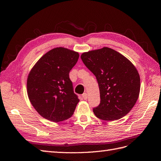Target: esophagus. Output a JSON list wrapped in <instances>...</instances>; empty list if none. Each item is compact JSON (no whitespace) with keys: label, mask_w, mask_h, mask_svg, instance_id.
<instances>
[{"label":"esophagus","mask_w":161,"mask_h":161,"mask_svg":"<svg viewBox=\"0 0 161 161\" xmlns=\"http://www.w3.org/2000/svg\"><path fill=\"white\" fill-rule=\"evenodd\" d=\"M82 98H83L84 99H87V97H88V95H87V93L86 92H85V93H83L82 94Z\"/></svg>","instance_id":"obj_1"}]
</instances>
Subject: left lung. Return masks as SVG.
Segmentation results:
<instances>
[{"instance_id":"1","label":"left lung","mask_w":161,"mask_h":161,"mask_svg":"<svg viewBox=\"0 0 161 161\" xmlns=\"http://www.w3.org/2000/svg\"><path fill=\"white\" fill-rule=\"evenodd\" d=\"M80 58L98 82L101 101L93 108L97 118L114 121L127 115L140 89V75L132 63L108 47L84 52Z\"/></svg>"}]
</instances>
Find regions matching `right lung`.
<instances>
[{"instance_id":"1","label":"right lung","mask_w":161,"mask_h":161,"mask_svg":"<svg viewBox=\"0 0 161 161\" xmlns=\"http://www.w3.org/2000/svg\"><path fill=\"white\" fill-rule=\"evenodd\" d=\"M79 53L56 47L43 55L27 77L29 99L43 118L53 122L70 118L77 103L69 72L76 64Z\"/></svg>"}]
</instances>
